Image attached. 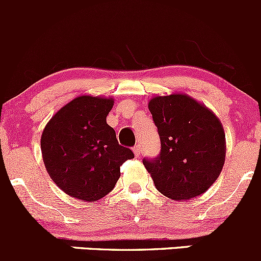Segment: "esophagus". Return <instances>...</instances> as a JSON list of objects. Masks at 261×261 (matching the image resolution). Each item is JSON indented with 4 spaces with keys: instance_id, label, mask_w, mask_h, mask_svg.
I'll return each instance as SVG.
<instances>
[{
    "instance_id": "1",
    "label": "esophagus",
    "mask_w": 261,
    "mask_h": 261,
    "mask_svg": "<svg viewBox=\"0 0 261 261\" xmlns=\"http://www.w3.org/2000/svg\"><path fill=\"white\" fill-rule=\"evenodd\" d=\"M133 152H134V154H136V156H139V154H141V147L134 146L133 147Z\"/></svg>"
}]
</instances>
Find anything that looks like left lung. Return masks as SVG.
<instances>
[{
  "label": "left lung",
  "mask_w": 261,
  "mask_h": 261,
  "mask_svg": "<svg viewBox=\"0 0 261 261\" xmlns=\"http://www.w3.org/2000/svg\"><path fill=\"white\" fill-rule=\"evenodd\" d=\"M161 152L143 160L154 187L172 200H189L207 192L226 160V136L217 115L187 94L149 99Z\"/></svg>",
  "instance_id": "8db88e82"
}]
</instances>
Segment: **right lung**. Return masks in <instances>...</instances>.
<instances>
[{
    "instance_id": "1",
    "label": "right lung",
    "mask_w": 261,
    "mask_h": 261,
    "mask_svg": "<svg viewBox=\"0 0 261 261\" xmlns=\"http://www.w3.org/2000/svg\"><path fill=\"white\" fill-rule=\"evenodd\" d=\"M113 105V97L81 95L62 107L44 128V166L57 187L74 199L97 202L109 194L123 162L134 157L107 123Z\"/></svg>"
}]
</instances>
